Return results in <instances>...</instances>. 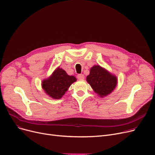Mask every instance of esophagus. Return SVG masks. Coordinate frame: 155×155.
<instances>
[{"mask_svg":"<svg viewBox=\"0 0 155 155\" xmlns=\"http://www.w3.org/2000/svg\"><path fill=\"white\" fill-rule=\"evenodd\" d=\"M84 75L83 74H79V75H77V78L78 80H84Z\"/></svg>","mask_w":155,"mask_h":155,"instance_id":"1","label":"esophagus"}]
</instances>
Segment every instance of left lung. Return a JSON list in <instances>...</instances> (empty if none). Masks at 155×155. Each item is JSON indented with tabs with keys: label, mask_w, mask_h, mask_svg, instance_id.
<instances>
[{
	"label": "left lung",
	"mask_w": 155,
	"mask_h": 155,
	"mask_svg": "<svg viewBox=\"0 0 155 155\" xmlns=\"http://www.w3.org/2000/svg\"><path fill=\"white\" fill-rule=\"evenodd\" d=\"M86 80L94 92L100 97H104L110 94L118 84L116 75L100 65H94L92 67Z\"/></svg>",
	"instance_id": "8db88e82"
}]
</instances>
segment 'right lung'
Returning <instances> with one entry per match:
<instances>
[{
	"instance_id": "1",
	"label": "right lung",
	"mask_w": 155,
	"mask_h": 155,
	"mask_svg": "<svg viewBox=\"0 0 155 155\" xmlns=\"http://www.w3.org/2000/svg\"><path fill=\"white\" fill-rule=\"evenodd\" d=\"M77 81L73 75H68L60 67L53 71L48 78L42 80V87L47 95L54 99H61L70 85Z\"/></svg>"
}]
</instances>
